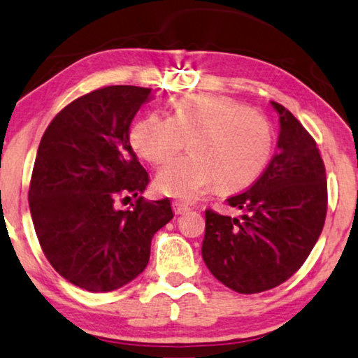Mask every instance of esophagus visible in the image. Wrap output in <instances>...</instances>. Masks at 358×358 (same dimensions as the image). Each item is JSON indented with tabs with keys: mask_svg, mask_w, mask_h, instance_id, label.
<instances>
[{
	"mask_svg": "<svg viewBox=\"0 0 358 358\" xmlns=\"http://www.w3.org/2000/svg\"><path fill=\"white\" fill-rule=\"evenodd\" d=\"M173 209H174L176 214H185V213H189V210H190V208L187 206V204L180 203V201H174L173 203Z\"/></svg>",
	"mask_w": 358,
	"mask_h": 358,
	"instance_id": "34e87169",
	"label": "esophagus"
}]
</instances>
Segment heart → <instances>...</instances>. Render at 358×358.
I'll use <instances>...</instances> for the list:
<instances>
[{"label": "heart", "instance_id": "1", "mask_svg": "<svg viewBox=\"0 0 358 358\" xmlns=\"http://www.w3.org/2000/svg\"><path fill=\"white\" fill-rule=\"evenodd\" d=\"M190 139L192 154L179 157L157 176L162 193L192 201L213 182L234 190L250 184L273 152L266 117L222 95H187L173 117L150 114L133 125V149L154 165H163Z\"/></svg>", "mask_w": 358, "mask_h": 358}]
</instances>
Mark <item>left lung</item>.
<instances>
[{
	"mask_svg": "<svg viewBox=\"0 0 358 358\" xmlns=\"http://www.w3.org/2000/svg\"><path fill=\"white\" fill-rule=\"evenodd\" d=\"M278 152L249 190L228 198L239 217L206 209L203 260L238 294L285 282L311 254L325 224V165L314 138L282 104Z\"/></svg>",
	"mask_w": 358,
	"mask_h": 358,
	"instance_id": "8db88e82",
	"label": "left lung"
}]
</instances>
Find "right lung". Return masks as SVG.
Segmentation results:
<instances>
[{
    "mask_svg": "<svg viewBox=\"0 0 358 358\" xmlns=\"http://www.w3.org/2000/svg\"><path fill=\"white\" fill-rule=\"evenodd\" d=\"M150 89L110 85L79 96L50 122L34 160L28 203L44 255L89 292H110L148 266L154 234L173 219L168 198L141 196L149 174L130 144ZM137 198L115 208L119 197Z\"/></svg>",
    "mask_w": 358,
    "mask_h": 358,
    "instance_id": "add662e5",
    "label": "right lung"
}]
</instances>
